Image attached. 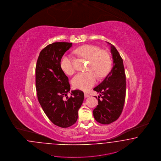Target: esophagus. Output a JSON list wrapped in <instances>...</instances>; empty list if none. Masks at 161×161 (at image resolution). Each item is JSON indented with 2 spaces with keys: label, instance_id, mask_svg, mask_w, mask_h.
I'll list each match as a JSON object with an SVG mask.
<instances>
[{
  "label": "esophagus",
  "instance_id": "esophagus-1",
  "mask_svg": "<svg viewBox=\"0 0 161 161\" xmlns=\"http://www.w3.org/2000/svg\"><path fill=\"white\" fill-rule=\"evenodd\" d=\"M84 96H85V98H88V97H89L90 95H89L88 93L85 92V93H84Z\"/></svg>",
  "mask_w": 161,
  "mask_h": 161
}]
</instances>
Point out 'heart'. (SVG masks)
I'll use <instances>...</instances> for the list:
<instances>
[{"label":"heart","instance_id":"obj_1","mask_svg":"<svg viewBox=\"0 0 161 161\" xmlns=\"http://www.w3.org/2000/svg\"><path fill=\"white\" fill-rule=\"evenodd\" d=\"M75 53L79 56L88 60L86 67L88 72L76 74L73 78L72 83L75 88L87 91L95 84L97 76L104 78L109 72L111 66V57L107 52L89 44L78 47ZM60 65L63 72L67 75H72L75 72L72 59L69 56L64 55L62 57Z\"/></svg>","mask_w":161,"mask_h":161}]
</instances>
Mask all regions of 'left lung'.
I'll list each match as a JSON object with an SVG mask.
<instances>
[{
	"label": "left lung",
	"instance_id": "left-lung-1",
	"mask_svg": "<svg viewBox=\"0 0 161 161\" xmlns=\"http://www.w3.org/2000/svg\"><path fill=\"white\" fill-rule=\"evenodd\" d=\"M108 43L111 45L113 68L104 80L93 88L100 93L98 105L93 109V117L97 121L103 125H109L119 118L124 107L126 90L123 59L116 48Z\"/></svg>",
	"mask_w": 161,
	"mask_h": 161
}]
</instances>
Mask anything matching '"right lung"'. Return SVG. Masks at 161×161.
Segmentation results:
<instances>
[{
    "label": "right lung",
    "instance_id": "add662e5",
    "mask_svg": "<svg viewBox=\"0 0 161 161\" xmlns=\"http://www.w3.org/2000/svg\"><path fill=\"white\" fill-rule=\"evenodd\" d=\"M72 43L56 42L42 50L36 62V86L38 100L45 114L54 125L62 128L74 125L78 119L84 93L72 91L68 76L60 68V60Z\"/></svg>",
    "mask_w": 161,
    "mask_h": 161
}]
</instances>
